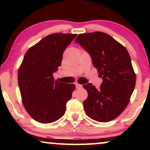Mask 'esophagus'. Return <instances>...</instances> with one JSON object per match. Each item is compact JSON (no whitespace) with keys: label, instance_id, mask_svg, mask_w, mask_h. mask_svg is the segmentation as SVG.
<instances>
[{"label":"esophagus","instance_id":"esophagus-1","mask_svg":"<svg viewBox=\"0 0 150 150\" xmlns=\"http://www.w3.org/2000/svg\"><path fill=\"white\" fill-rule=\"evenodd\" d=\"M76 87L77 89H81V88L83 87V85H81V84L76 83Z\"/></svg>","mask_w":150,"mask_h":150}]
</instances>
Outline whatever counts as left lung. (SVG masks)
Segmentation results:
<instances>
[{
  "label": "left lung",
  "mask_w": 150,
  "mask_h": 150,
  "mask_svg": "<svg viewBox=\"0 0 150 150\" xmlns=\"http://www.w3.org/2000/svg\"><path fill=\"white\" fill-rule=\"evenodd\" d=\"M75 42L91 55L103 79L99 89L91 83L83 85L88 97L83 102L86 114L97 122H108L126 108L136 84L130 54L124 46L103 32L79 35Z\"/></svg>",
  "instance_id": "1"
}]
</instances>
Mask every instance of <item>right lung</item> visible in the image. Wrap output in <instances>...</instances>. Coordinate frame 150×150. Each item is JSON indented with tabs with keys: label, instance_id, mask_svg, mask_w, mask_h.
Returning <instances> with one entry per match:
<instances>
[{
	"label": "right lung",
	"instance_id": "add662e5",
	"mask_svg": "<svg viewBox=\"0 0 150 150\" xmlns=\"http://www.w3.org/2000/svg\"><path fill=\"white\" fill-rule=\"evenodd\" d=\"M76 35H49L24 55L18 69V85L24 108L37 122L49 124L65 113L75 85L55 81L53 74L61 66L63 52Z\"/></svg>",
	"mask_w": 150,
	"mask_h": 150
}]
</instances>
